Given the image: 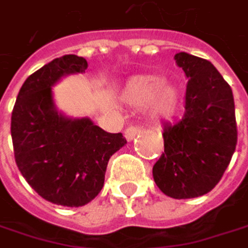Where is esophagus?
Segmentation results:
<instances>
[{
    "instance_id": "1",
    "label": "esophagus",
    "mask_w": 248,
    "mask_h": 248,
    "mask_svg": "<svg viewBox=\"0 0 248 248\" xmlns=\"http://www.w3.org/2000/svg\"><path fill=\"white\" fill-rule=\"evenodd\" d=\"M140 135V129L138 127V126H129L126 130H124V138H126V140H133L136 136H139Z\"/></svg>"
}]
</instances>
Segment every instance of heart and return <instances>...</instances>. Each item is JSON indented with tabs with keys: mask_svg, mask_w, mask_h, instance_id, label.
<instances>
[{
	"mask_svg": "<svg viewBox=\"0 0 248 248\" xmlns=\"http://www.w3.org/2000/svg\"><path fill=\"white\" fill-rule=\"evenodd\" d=\"M122 99L135 108L146 106L149 118L158 122L171 121L181 110L179 90L171 83H164L159 76L130 77L122 89Z\"/></svg>",
	"mask_w": 248,
	"mask_h": 248,
	"instance_id": "1",
	"label": "heart"
}]
</instances>
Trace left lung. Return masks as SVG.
Listing matches in <instances>:
<instances>
[{"label": "left lung", "mask_w": 248, "mask_h": 248, "mask_svg": "<svg viewBox=\"0 0 248 248\" xmlns=\"http://www.w3.org/2000/svg\"><path fill=\"white\" fill-rule=\"evenodd\" d=\"M188 78L185 113L164 126L165 152L154 165L158 188L175 200L210 192L221 179L237 145L232 90L208 62L188 53L175 54Z\"/></svg>", "instance_id": "8db88e82"}]
</instances>
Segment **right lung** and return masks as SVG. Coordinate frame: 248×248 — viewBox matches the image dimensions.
Wrapping results in <instances>:
<instances>
[{
    "instance_id": "obj_1",
    "label": "right lung",
    "mask_w": 248,
    "mask_h": 248,
    "mask_svg": "<svg viewBox=\"0 0 248 248\" xmlns=\"http://www.w3.org/2000/svg\"><path fill=\"white\" fill-rule=\"evenodd\" d=\"M86 69V59L75 54L43 66L27 77L11 116L20 172L40 197L63 207L86 205L100 192L110 156L126 143L122 133L105 132L89 118L57 110L53 86Z\"/></svg>"
}]
</instances>
